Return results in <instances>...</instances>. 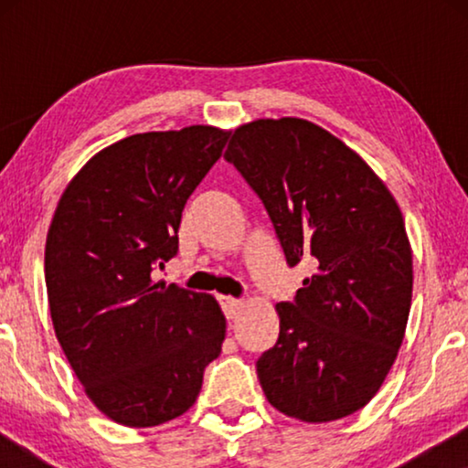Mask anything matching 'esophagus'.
Returning a JSON list of instances; mask_svg holds the SVG:
<instances>
[{"mask_svg": "<svg viewBox=\"0 0 468 468\" xmlns=\"http://www.w3.org/2000/svg\"><path fill=\"white\" fill-rule=\"evenodd\" d=\"M219 303H221V309H223V313H226V317H228V319L239 317V313H240V309H242V303H240V300L229 298V296H221V298H219Z\"/></svg>", "mask_w": 468, "mask_h": 468, "instance_id": "obj_1", "label": "esophagus"}]
</instances>
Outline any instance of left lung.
I'll list each match as a JSON object with an SVG mask.
<instances>
[{
    "label": "left lung",
    "instance_id": "left-lung-1",
    "mask_svg": "<svg viewBox=\"0 0 468 468\" xmlns=\"http://www.w3.org/2000/svg\"><path fill=\"white\" fill-rule=\"evenodd\" d=\"M271 217L290 266H313L279 338L255 362L268 402L287 418H347L379 392L405 336L413 255L405 221L364 159L311 121L258 119L226 155Z\"/></svg>",
    "mask_w": 468,
    "mask_h": 468
}]
</instances>
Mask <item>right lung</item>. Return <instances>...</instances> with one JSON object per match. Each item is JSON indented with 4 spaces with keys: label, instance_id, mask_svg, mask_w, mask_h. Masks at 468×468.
Returning <instances> with one entry per match:
<instances>
[{
    "label": "right lung",
    "instance_id": "right-lung-1",
    "mask_svg": "<svg viewBox=\"0 0 468 468\" xmlns=\"http://www.w3.org/2000/svg\"><path fill=\"white\" fill-rule=\"evenodd\" d=\"M229 132L191 125L119 140L63 191L44 249L53 328L106 418L130 428L183 415L221 354L226 317L208 293L153 283L178 251L185 204Z\"/></svg>",
    "mask_w": 468,
    "mask_h": 468
}]
</instances>
